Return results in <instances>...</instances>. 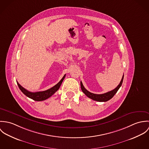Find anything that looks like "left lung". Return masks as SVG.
<instances>
[{
    "instance_id": "8db88e82",
    "label": "left lung",
    "mask_w": 149,
    "mask_h": 149,
    "mask_svg": "<svg viewBox=\"0 0 149 149\" xmlns=\"http://www.w3.org/2000/svg\"><path fill=\"white\" fill-rule=\"evenodd\" d=\"M123 78H124V75L123 76L122 79L119 84L117 86L116 88H115L114 89H113L109 92H108L107 93H103V94H95V93L89 92L84 88L81 81L80 82L81 88L82 91L84 92V93H85V95L86 96H88L89 98H90L93 100H95V101L105 102L107 101H108L109 100H110L111 99H112L113 97V96L115 95V93L117 92V91H118V89L120 88V87L122 84Z\"/></svg>"
}]
</instances>
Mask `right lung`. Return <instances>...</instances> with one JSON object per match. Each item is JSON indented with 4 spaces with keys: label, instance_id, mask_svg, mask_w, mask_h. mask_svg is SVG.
Wrapping results in <instances>:
<instances>
[{
    "label": "right lung",
    "instance_id": "obj_1",
    "mask_svg": "<svg viewBox=\"0 0 149 149\" xmlns=\"http://www.w3.org/2000/svg\"><path fill=\"white\" fill-rule=\"evenodd\" d=\"M65 74L64 77L62 78V79L56 84L53 86L52 88L44 91H41V92H31L27 90H26L25 88L22 87L21 85H20L18 82L17 84L18 85L20 90L23 92L24 95H25L28 97L35 100V101H43L45 100L50 96H52L60 87L61 85L64 78L65 77Z\"/></svg>",
    "mask_w": 149,
    "mask_h": 149
}]
</instances>
